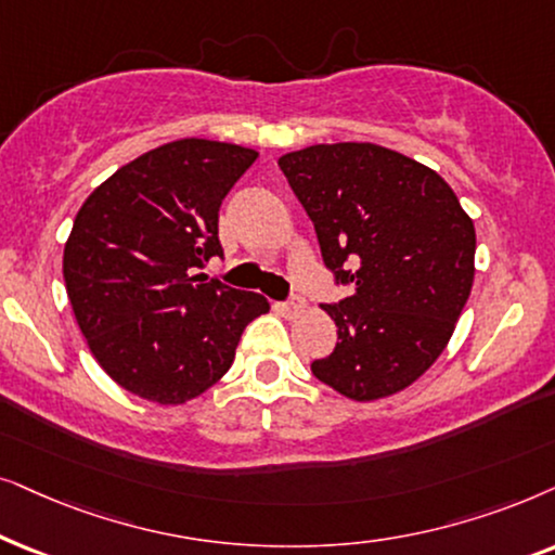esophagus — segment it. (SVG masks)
<instances>
[{"label": "esophagus", "instance_id": "esophagus-1", "mask_svg": "<svg viewBox=\"0 0 555 555\" xmlns=\"http://www.w3.org/2000/svg\"><path fill=\"white\" fill-rule=\"evenodd\" d=\"M279 309H282V312H284L286 317H297V314H301V312H305V309H307V301L297 297V299L286 301V305H282Z\"/></svg>", "mask_w": 555, "mask_h": 555}]
</instances>
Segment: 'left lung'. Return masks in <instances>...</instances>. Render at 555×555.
<instances>
[{"label":"left lung","mask_w":555,"mask_h":555,"mask_svg":"<svg viewBox=\"0 0 555 555\" xmlns=\"http://www.w3.org/2000/svg\"><path fill=\"white\" fill-rule=\"evenodd\" d=\"M312 218L322 258L352 294L312 373L350 401L401 393L437 363L475 282V223L431 167L371 142L279 157Z\"/></svg>","instance_id":"left-lung-1"}]
</instances>
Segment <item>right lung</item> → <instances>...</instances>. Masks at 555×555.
<instances>
[{
  "instance_id": "obj_1",
  "label": "right lung",
  "mask_w": 555,
  "mask_h": 555,
  "mask_svg": "<svg viewBox=\"0 0 555 555\" xmlns=\"http://www.w3.org/2000/svg\"><path fill=\"white\" fill-rule=\"evenodd\" d=\"M256 159L248 146L177 139L118 167L80 205L65 289L88 350L129 393L192 401L233 365L246 324L269 312L261 294L195 273L223 256L220 203Z\"/></svg>"
}]
</instances>
